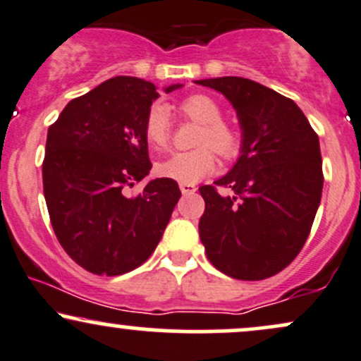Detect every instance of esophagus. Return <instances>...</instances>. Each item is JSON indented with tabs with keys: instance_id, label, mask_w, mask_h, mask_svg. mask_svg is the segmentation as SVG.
<instances>
[{
	"instance_id": "34e87169",
	"label": "esophagus",
	"mask_w": 361,
	"mask_h": 361,
	"mask_svg": "<svg viewBox=\"0 0 361 361\" xmlns=\"http://www.w3.org/2000/svg\"><path fill=\"white\" fill-rule=\"evenodd\" d=\"M180 190L183 195H192L197 192V186L192 183H180Z\"/></svg>"
}]
</instances>
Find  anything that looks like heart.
Masks as SVG:
<instances>
[{"label":"heart","mask_w":361,"mask_h":361,"mask_svg":"<svg viewBox=\"0 0 361 361\" xmlns=\"http://www.w3.org/2000/svg\"><path fill=\"white\" fill-rule=\"evenodd\" d=\"M181 114L195 123H200L195 146L198 149L186 152H173L164 157L156 166L157 175L180 183H197L202 178L214 171V152L224 159L238 154L241 147V139L233 127L222 122L224 111L217 102L209 94H192L180 103ZM144 134L152 147H166L171 137V122L169 111L161 103H154L146 115Z\"/></svg>","instance_id":"heart-1"}]
</instances>
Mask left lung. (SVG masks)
Returning a JSON list of instances; mask_svg holds the SVG:
<instances>
[{
  "label": "left lung",
  "instance_id": "left-lung-1",
  "mask_svg": "<svg viewBox=\"0 0 361 361\" xmlns=\"http://www.w3.org/2000/svg\"><path fill=\"white\" fill-rule=\"evenodd\" d=\"M229 100L241 151L215 185L200 186L198 222L207 258L238 280H263L292 263L307 241L322 195L319 137L295 102L239 76L198 80Z\"/></svg>",
  "mask_w": 361,
  "mask_h": 361
}]
</instances>
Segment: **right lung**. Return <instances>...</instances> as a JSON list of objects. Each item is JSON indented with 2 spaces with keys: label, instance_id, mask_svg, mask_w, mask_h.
Wrapping results in <instances>:
<instances>
[{
  "label": "right lung",
  "instance_id": "add662e5",
  "mask_svg": "<svg viewBox=\"0 0 361 361\" xmlns=\"http://www.w3.org/2000/svg\"><path fill=\"white\" fill-rule=\"evenodd\" d=\"M183 85H171V93ZM159 97L152 82L117 76L74 98L49 127L44 197L61 246L94 275H123L163 238L181 192L156 178L137 197L127 190L149 175L144 122Z\"/></svg>",
  "mask_w": 361,
  "mask_h": 361
}]
</instances>
